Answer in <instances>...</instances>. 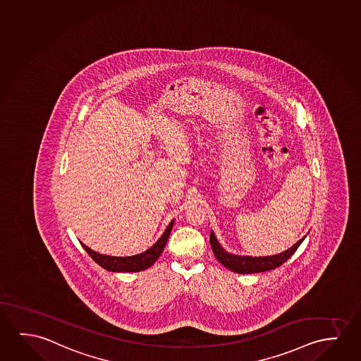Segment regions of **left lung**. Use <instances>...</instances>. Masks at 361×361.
<instances>
[{"label": "left lung", "mask_w": 361, "mask_h": 361, "mask_svg": "<svg viewBox=\"0 0 361 361\" xmlns=\"http://www.w3.org/2000/svg\"><path fill=\"white\" fill-rule=\"evenodd\" d=\"M304 238H305V235L287 251L282 252L279 255H274V256L267 257L237 256V255L228 253L221 247L212 231L209 235V243L212 247L214 257L217 258V261L220 262L222 266L228 268L232 272L250 274V273L266 272V271H271V269L282 266L283 263L289 259L293 253L297 251V248L300 246Z\"/></svg>", "instance_id": "8db88e82"}]
</instances>
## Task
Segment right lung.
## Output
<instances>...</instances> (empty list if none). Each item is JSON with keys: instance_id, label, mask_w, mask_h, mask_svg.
I'll use <instances>...</instances> for the list:
<instances>
[{"instance_id": "1", "label": "right lung", "mask_w": 361, "mask_h": 361, "mask_svg": "<svg viewBox=\"0 0 361 361\" xmlns=\"http://www.w3.org/2000/svg\"><path fill=\"white\" fill-rule=\"evenodd\" d=\"M173 221L175 220L169 224L166 230L162 233L161 237L157 240L154 246L150 247L149 250L142 252L140 255H135V256H105V255H100L98 252L90 250L82 242H80V245L87 251L89 256L92 257L94 262H97L100 267H103L106 271H111V272H140V271H144L149 267H152L161 255L164 248L166 246L170 232L173 230Z\"/></svg>"}]
</instances>
